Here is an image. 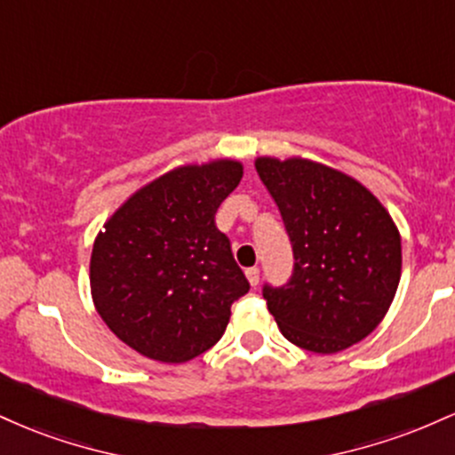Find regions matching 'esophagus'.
<instances>
[{"label": "esophagus", "instance_id": "1", "mask_svg": "<svg viewBox=\"0 0 455 455\" xmlns=\"http://www.w3.org/2000/svg\"><path fill=\"white\" fill-rule=\"evenodd\" d=\"M245 278H248L250 284L257 286V284H259V280H260V269H259V267H250V269H245Z\"/></svg>", "mask_w": 455, "mask_h": 455}]
</instances>
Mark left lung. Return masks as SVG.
<instances>
[{"label": "left lung", "instance_id": "left-lung-1", "mask_svg": "<svg viewBox=\"0 0 455 455\" xmlns=\"http://www.w3.org/2000/svg\"><path fill=\"white\" fill-rule=\"evenodd\" d=\"M257 173L278 205L293 248L284 284H263L282 336L315 353L363 340L400 282V233L362 184L310 160L259 158Z\"/></svg>", "mask_w": 455, "mask_h": 455}]
</instances>
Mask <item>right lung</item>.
Wrapping results in <instances>:
<instances>
[{
	"instance_id": "obj_1",
	"label": "right lung",
	"mask_w": 455,
	"mask_h": 455,
	"mask_svg": "<svg viewBox=\"0 0 455 455\" xmlns=\"http://www.w3.org/2000/svg\"><path fill=\"white\" fill-rule=\"evenodd\" d=\"M242 164L181 166L128 198L93 243V304L108 329L149 359L181 363L222 338L250 291L216 227Z\"/></svg>"
}]
</instances>
